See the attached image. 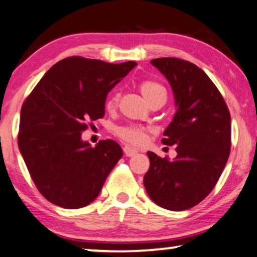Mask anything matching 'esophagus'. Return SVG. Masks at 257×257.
I'll return each instance as SVG.
<instances>
[{
	"instance_id": "obj_1",
	"label": "esophagus",
	"mask_w": 257,
	"mask_h": 257,
	"mask_svg": "<svg viewBox=\"0 0 257 257\" xmlns=\"http://www.w3.org/2000/svg\"><path fill=\"white\" fill-rule=\"evenodd\" d=\"M123 153H125V155L127 157H132V156H135V155L137 154L138 151L136 150V149L128 147V145H126V147H123Z\"/></svg>"
}]
</instances>
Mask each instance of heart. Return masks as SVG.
Here are the masks:
<instances>
[{
  "label": "heart",
  "mask_w": 257,
  "mask_h": 257,
  "mask_svg": "<svg viewBox=\"0 0 257 257\" xmlns=\"http://www.w3.org/2000/svg\"><path fill=\"white\" fill-rule=\"evenodd\" d=\"M139 88H141L142 94H143V96L145 97V100L147 101L149 99H151L153 96H155V95L166 93V89H164L162 85L157 83V82L150 81V80L142 82L141 85H139ZM118 99H119V95L116 93L109 94L106 100V103H104L106 108L108 110H112L114 107L116 106ZM116 134H118V136L122 139V141H125L126 143L132 144V145L144 144L148 138L147 131L141 127H137V126H125V127H120L118 128V131H116Z\"/></svg>",
  "instance_id": "1"
}]
</instances>
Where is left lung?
I'll return each instance as SVG.
<instances>
[{"label": "left lung", "mask_w": 257, "mask_h": 257, "mask_svg": "<svg viewBox=\"0 0 257 257\" xmlns=\"http://www.w3.org/2000/svg\"><path fill=\"white\" fill-rule=\"evenodd\" d=\"M151 64L172 85L176 113L162 143L175 145L170 161L149 151L144 175L148 195L170 211L188 210L210 194L223 173L231 145V118L225 101L207 75L191 62L172 57Z\"/></svg>", "instance_id": "left-lung-1"}]
</instances>
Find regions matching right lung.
<instances>
[{
  "instance_id": "obj_1",
  "label": "right lung",
  "mask_w": 257,
  "mask_h": 257,
  "mask_svg": "<svg viewBox=\"0 0 257 257\" xmlns=\"http://www.w3.org/2000/svg\"><path fill=\"white\" fill-rule=\"evenodd\" d=\"M136 65L68 57L56 63L25 100L19 150L38 191L50 202L74 210L100 194L122 150L112 139L91 148L81 136L88 122L103 118L108 91Z\"/></svg>"
}]
</instances>
